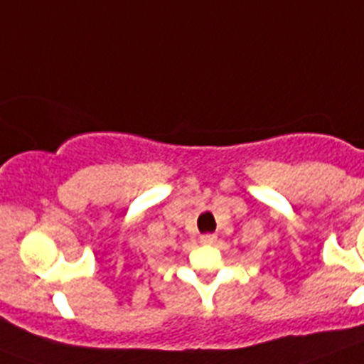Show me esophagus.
Listing matches in <instances>:
<instances>
[{
    "instance_id": "esophagus-1",
    "label": "esophagus",
    "mask_w": 364,
    "mask_h": 364,
    "mask_svg": "<svg viewBox=\"0 0 364 364\" xmlns=\"http://www.w3.org/2000/svg\"><path fill=\"white\" fill-rule=\"evenodd\" d=\"M215 240H217V235H213V233L202 235V237H200V242L202 244H213Z\"/></svg>"
}]
</instances>
